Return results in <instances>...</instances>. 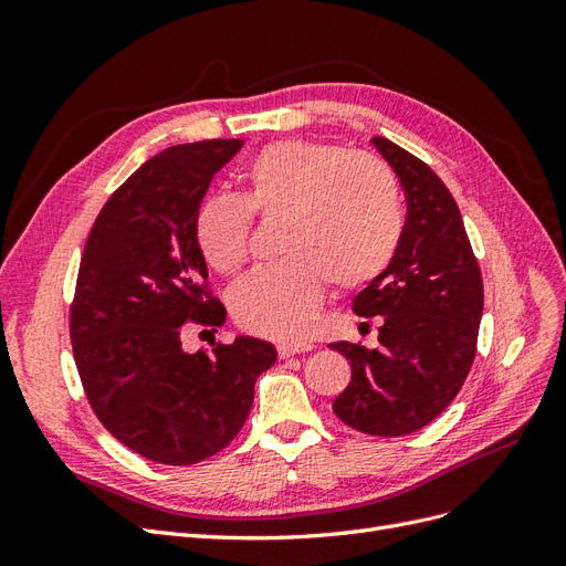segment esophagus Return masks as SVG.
I'll return each mask as SVG.
<instances>
[{
    "label": "esophagus",
    "mask_w": 566,
    "mask_h": 566,
    "mask_svg": "<svg viewBox=\"0 0 566 566\" xmlns=\"http://www.w3.org/2000/svg\"><path fill=\"white\" fill-rule=\"evenodd\" d=\"M312 349H314L312 342H281V345H279V356L281 358H290V356L312 352Z\"/></svg>",
    "instance_id": "1"
}]
</instances>
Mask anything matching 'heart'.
Returning a JSON list of instances; mask_svg holds the SVG:
<instances>
[{"mask_svg":"<svg viewBox=\"0 0 566 566\" xmlns=\"http://www.w3.org/2000/svg\"><path fill=\"white\" fill-rule=\"evenodd\" d=\"M250 214L281 219L279 262L238 281L229 304L243 328L297 337L325 293L366 285L389 266L403 233L399 181L387 163L310 139L262 146L241 167V193L200 202L193 233L214 271L233 273L248 256Z\"/></svg>","mask_w":566,"mask_h":566,"instance_id":"1","label":"heart"}]
</instances>
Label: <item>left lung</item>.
<instances>
[{"label":"left lung","mask_w":566,"mask_h":566,"mask_svg":"<svg viewBox=\"0 0 566 566\" xmlns=\"http://www.w3.org/2000/svg\"><path fill=\"white\" fill-rule=\"evenodd\" d=\"M370 142L397 172L408 210L394 260L354 297V314L380 316V345H331L352 364L333 410L358 432L403 437L443 413L465 382L484 283L447 184L385 136Z\"/></svg>","instance_id":"1"}]
</instances>
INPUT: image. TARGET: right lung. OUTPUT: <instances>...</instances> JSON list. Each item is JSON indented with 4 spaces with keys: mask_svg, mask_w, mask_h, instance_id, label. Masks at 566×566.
Masks as SVG:
<instances>
[{
    "mask_svg": "<svg viewBox=\"0 0 566 566\" xmlns=\"http://www.w3.org/2000/svg\"><path fill=\"white\" fill-rule=\"evenodd\" d=\"M241 139L165 148L98 212L71 306L73 354L101 424L163 465H193L241 432L254 382L276 364L271 342L238 335L212 352L181 347L186 323L219 328L193 221Z\"/></svg>",
    "mask_w": 566,
    "mask_h": 566,
    "instance_id": "obj_1",
    "label": "right lung"
}]
</instances>
